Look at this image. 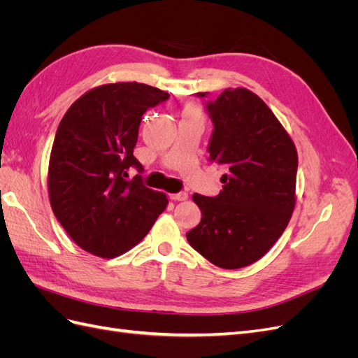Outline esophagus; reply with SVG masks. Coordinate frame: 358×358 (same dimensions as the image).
<instances>
[{
  "label": "esophagus",
  "instance_id": "1",
  "mask_svg": "<svg viewBox=\"0 0 358 358\" xmlns=\"http://www.w3.org/2000/svg\"><path fill=\"white\" fill-rule=\"evenodd\" d=\"M170 199L175 201H185L188 199L187 192H176V194H170Z\"/></svg>",
  "mask_w": 358,
  "mask_h": 358
}]
</instances>
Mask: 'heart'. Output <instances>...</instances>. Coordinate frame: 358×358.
<instances>
[{
  "mask_svg": "<svg viewBox=\"0 0 358 358\" xmlns=\"http://www.w3.org/2000/svg\"><path fill=\"white\" fill-rule=\"evenodd\" d=\"M189 115H200V112L199 109H196V107H188L185 113H183V116H189Z\"/></svg>",
  "mask_w": 358,
  "mask_h": 358,
  "instance_id": "heart-1",
  "label": "heart"
}]
</instances>
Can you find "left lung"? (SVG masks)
I'll list each match as a JSON object with an SVG mask.
<instances>
[{
  "label": "left lung",
  "instance_id": "left-lung-1",
  "mask_svg": "<svg viewBox=\"0 0 358 358\" xmlns=\"http://www.w3.org/2000/svg\"><path fill=\"white\" fill-rule=\"evenodd\" d=\"M206 110L213 122L209 161L227 173L218 196H192L201 221L187 239L212 264L241 268L264 257L287 229L296 206L297 149L268 106L246 88L225 90Z\"/></svg>",
  "mask_w": 358,
  "mask_h": 358
}]
</instances>
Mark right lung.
I'll use <instances>...</instances> for the list:
<instances>
[{"label": "right lung", "mask_w": 358, "mask_h": 358, "mask_svg": "<svg viewBox=\"0 0 358 358\" xmlns=\"http://www.w3.org/2000/svg\"><path fill=\"white\" fill-rule=\"evenodd\" d=\"M169 92L137 82L106 83L85 92L61 119L52 145L48 189L62 229L86 252L115 258L152 229L169 200L128 170L143 113Z\"/></svg>", "instance_id": "add662e5"}]
</instances>
